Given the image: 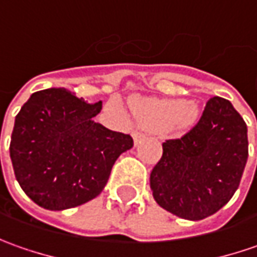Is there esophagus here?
Returning <instances> with one entry per match:
<instances>
[{"instance_id":"34e87169","label":"esophagus","mask_w":257,"mask_h":257,"mask_svg":"<svg viewBox=\"0 0 257 257\" xmlns=\"http://www.w3.org/2000/svg\"><path fill=\"white\" fill-rule=\"evenodd\" d=\"M133 137H134V143L139 144L144 139V134L143 133H139V132H136V133L133 134Z\"/></svg>"}]
</instances>
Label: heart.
Instances as JSON below:
<instances>
[{
	"label": "heart",
	"mask_w": 257,
	"mask_h": 257,
	"mask_svg": "<svg viewBox=\"0 0 257 257\" xmlns=\"http://www.w3.org/2000/svg\"><path fill=\"white\" fill-rule=\"evenodd\" d=\"M132 111L137 123L156 132H183L199 117V105L186 100L167 98H136Z\"/></svg>",
	"instance_id": "obj_1"
}]
</instances>
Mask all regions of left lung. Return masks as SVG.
<instances>
[{"label": "left lung", "mask_w": 257, "mask_h": 257, "mask_svg": "<svg viewBox=\"0 0 257 257\" xmlns=\"http://www.w3.org/2000/svg\"><path fill=\"white\" fill-rule=\"evenodd\" d=\"M247 146L242 115L229 100L212 97L190 132L163 143V156L150 174L154 200L187 220L212 216L237 190Z\"/></svg>", "instance_id": "obj_1"}]
</instances>
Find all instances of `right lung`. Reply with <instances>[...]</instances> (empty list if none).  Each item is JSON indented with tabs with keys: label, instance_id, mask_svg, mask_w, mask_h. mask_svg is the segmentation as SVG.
Listing matches in <instances>:
<instances>
[{
	"label": "right lung",
	"instance_id": "right-lung-1",
	"mask_svg": "<svg viewBox=\"0 0 257 257\" xmlns=\"http://www.w3.org/2000/svg\"><path fill=\"white\" fill-rule=\"evenodd\" d=\"M90 104L65 88L34 93L15 117L10 156L25 194L48 210L87 203L103 192L118 156L133 147L130 134L93 118Z\"/></svg>",
	"mask_w": 257,
	"mask_h": 257
}]
</instances>
